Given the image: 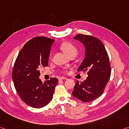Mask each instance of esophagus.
Masks as SVG:
<instances>
[{
  "instance_id": "esophagus-1",
  "label": "esophagus",
  "mask_w": 129,
  "mask_h": 129,
  "mask_svg": "<svg viewBox=\"0 0 129 129\" xmlns=\"http://www.w3.org/2000/svg\"><path fill=\"white\" fill-rule=\"evenodd\" d=\"M65 79H67V78L65 77H60L58 78V80H65Z\"/></svg>"
}]
</instances>
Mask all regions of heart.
<instances>
[{
  "label": "heart",
  "instance_id": "b5f03b06",
  "mask_svg": "<svg viewBox=\"0 0 129 129\" xmlns=\"http://www.w3.org/2000/svg\"><path fill=\"white\" fill-rule=\"evenodd\" d=\"M60 48L66 53L68 56H70L72 54H76L77 53V49L75 45L69 41L63 42L60 45ZM66 72L67 71H65Z\"/></svg>",
  "mask_w": 129,
  "mask_h": 129
}]
</instances>
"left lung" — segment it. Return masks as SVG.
I'll use <instances>...</instances> for the list:
<instances>
[{
	"mask_svg": "<svg viewBox=\"0 0 129 129\" xmlns=\"http://www.w3.org/2000/svg\"><path fill=\"white\" fill-rule=\"evenodd\" d=\"M74 39L85 47V57L77 71H87L88 77L83 82L77 81L72 94L76 99L89 102L102 94L110 79L109 56L103 44L95 37L80 34Z\"/></svg>",
	"mask_w": 129,
	"mask_h": 129,
	"instance_id": "left-lung-1",
	"label": "left lung"
}]
</instances>
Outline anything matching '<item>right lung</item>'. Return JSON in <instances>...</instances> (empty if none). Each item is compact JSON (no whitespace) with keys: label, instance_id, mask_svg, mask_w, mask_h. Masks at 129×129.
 Returning <instances> with one entry per match:
<instances>
[{"label":"right lung","instance_id":"add662e5","mask_svg":"<svg viewBox=\"0 0 129 129\" xmlns=\"http://www.w3.org/2000/svg\"><path fill=\"white\" fill-rule=\"evenodd\" d=\"M54 40L43 36L30 39L19 52L12 70L15 88L21 99L32 108H41L51 101L58 79L52 77L43 83L40 67L48 66Z\"/></svg>","mask_w":129,"mask_h":129}]
</instances>
